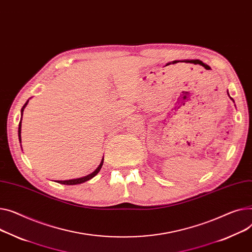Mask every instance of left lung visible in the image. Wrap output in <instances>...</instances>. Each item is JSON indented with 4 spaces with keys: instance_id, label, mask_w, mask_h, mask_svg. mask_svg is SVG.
<instances>
[{
    "instance_id": "8db88e82",
    "label": "left lung",
    "mask_w": 252,
    "mask_h": 252,
    "mask_svg": "<svg viewBox=\"0 0 252 252\" xmlns=\"http://www.w3.org/2000/svg\"><path fill=\"white\" fill-rule=\"evenodd\" d=\"M228 95H229V94H228ZM230 98H231V97H230ZM231 99H232V98H231Z\"/></svg>"
}]
</instances>
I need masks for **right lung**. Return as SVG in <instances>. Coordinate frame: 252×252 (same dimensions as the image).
I'll use <instances>...</instances> for the list:
<instances>
[{
    "instance_id": "right-lung-1",
    "label": "right lung",
    "mask_w": 252,
    "mask_h": 252,
    "mask_svg": "<svg viewBox=\"0 0 252 252\" xmlns=\"http://www.w3.org/2000/svg\"><path fill=\"white\" fill-rule=\"evenodd\" d=\"M27 103H28V101L24 104V106H23V108L21 109V112H22V114H23V110H24V108H25V106L27 105ZM22 119V117H21ZM18 137H19V141H20V143H21V120H20V123H19V129H18ZM102 165H103V158H102V160H101V163H100V165L98 166V168L94 171V172H92L91 174H89V175H87V176H85V177H81V178H77V179H71V180H59L58 182L59 183H61V184H66V186H75V184H80V183H83V182H85V181H87V180H89V179H91V178H93L99 171H100V169H101V167H102Z\"/></svg>"
}]
</instances>
